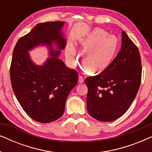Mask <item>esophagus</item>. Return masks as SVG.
I'll return each instance as SVG.
<instances>
[{
	"label": "esophagus",
	"mask_w": 152,
	"mask_h": 152,
	"mask_svg": "<svg viewBox=\"0 0 152 152\" xmlns=\"http://www.w3.org/2000/svg\"><path fill=\"white\" fill-rule=\"evenodd\" d=\"M78 82H79V83H80V84H82V83H84V77H83V76H82V75H79Z\"/></svg>",
	"instance_id": "34e87169"
}]
</instances>
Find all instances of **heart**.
<instances>
[{
  "instance_id": "1",
  "label": "heart",
  "mask_w": 152,
  "mask_h": 152,
  "mask_svg": "<svg viewBox=\"0 0 152 152\" xmlns=\"http://www.w3.org/2000/svg\"><path fill=\"white\" fill-rule=\"evenodd\" d=\"M84 50L81 53V61L85 68L91 72L104 70L113 61L118 47L119 39L107 31L95 28L81 41ZM70 58L75 59L73 52Z\"/></svg>"
}]
</instances>
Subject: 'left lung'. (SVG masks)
Masks as SVG:
<instances>
[{
    "label": "left lung",
    "mask_w": 152,
    "mask_h": 152,
    "mask_svg": "<svg viewBox=\"0 0 152 152\" xmlns=\"http://www.w3.org/2000/svg\"><path fill=\"white\" fill-rule=\"evenodd\" d=\"M141 74L138 48L122 31L121 50L109 67L85 80L90 115L99 121L111 122L124 115L136 96Z\"/></svg>",
    "instance_id": "1"
}]
</instances>
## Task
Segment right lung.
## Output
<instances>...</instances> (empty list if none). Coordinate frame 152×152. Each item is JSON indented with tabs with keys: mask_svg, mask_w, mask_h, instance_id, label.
I'll return each instance as SVG.
<instances>
[{
	"mask_svg": "<svg viewBox=\"0 0 152 152\" xmlns=\"http://www.w3.org/2000/svg\"><path fill=\"white\" fill-rule=\"evenodd\" d=\"M64 23L37 24L18 39L12 54L10 79L14 95L26 113L42 123L53 122L63 115L68 95L78 80L76 70L66 67L59 59L66 45L62 32ZM39 45L47 46L49 51L50 57L42 65L34 64L28 53Z\"/></svg>",
	"mask_w": 152,
	"mask_h": 152,
	"instance_id": "obj_1",
	"label": "right lung"
}]
</instances>
